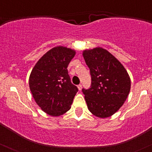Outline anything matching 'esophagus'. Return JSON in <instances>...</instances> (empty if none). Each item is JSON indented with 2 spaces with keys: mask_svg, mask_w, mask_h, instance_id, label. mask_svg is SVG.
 <instances>
[{
  "mask_svg": "<svg viewBox=\"0 0 152 152\" xmlns=\"http://www.w3.org/2000/svg\"><path fill=\"white\" fill-rule=\"evenodd\" d=\"M77 88H78V90L81 91V88H82V85H81V84L78 85V86H77Z\"/></svg>",
  "mask_w": 152,
  "mask_h": 152,
  "instance_id": "esophagus-1",
  "label": "esophagus"
}]
</instances>
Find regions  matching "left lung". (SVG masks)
I'll return each mask as SVG.
<instances>
[{
	"instance_id": "left-lung-1",
	"label": "left lung",
	"mask_w": 152,
	"mask_h": 152,
	"mask_svg": "<svg viewBox=\"0 0 152 152\" xmlns=\"http://www.w3.org/2000/svg\"><path fill=\"white\" fill-rule=\"evenodd\" d=\"M91 75V86L83 89L88 109L99 118L112 116L123 106L131 88V79L121 63L102 47L83 50Z\"/></svg>"
}]
</instances>
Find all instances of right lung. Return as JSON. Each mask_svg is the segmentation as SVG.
Instances as JSON below:
<instances>
[{"instance_id": "1", "label": "right lung", "mask_w": 152, "mask_h": 152, "mask_svg": "<svg viewBox=\"0 0 152 152\" xmlns=\"http://www.w3.org/2000/svg\"><path fill=\"white\" fill-rule=\"evenodd\" d=\"M76 50L58 46L46 52L38 61L29 76V88L42 111L58 116L71 109L78 91L72 84L67 67Z\"/></svg>"}]
</instances>
